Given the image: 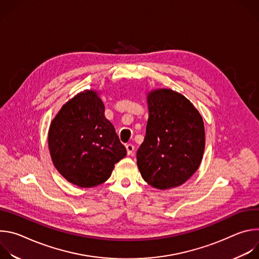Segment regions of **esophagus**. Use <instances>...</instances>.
<instances>
[{"instance_id": "obj_1", "label": "esophagus", "mask_w": 259, "mask_h": 259, "mask_svg": "<svg viewBox=\"0 0 259 259\" xmlns=\"http://www.w3.org/2000/svg\"><path fill=\"white\" fill-rule=\"evenodd\" d=\"M126 150L128 155H132L134 153V145L132 143H127L126 144Z\"/></svg>"}]
</instances>
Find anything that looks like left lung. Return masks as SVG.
<instances>
[{
    "instance_id": "left-lung-1",
    "label": "left lung",
    "mask_w": 259,
    "mask_h": 259,
    "mask_svg": "<svg viewBox=\"0 0 259 259\" xmlns=\"http://www.w3.org/2000/svg\"><path fill=\"white\" fill-rule=\"evenodd\" d=\"M149 120L136 154L142 178L159 190L176 188L199 168L205 129L198 109L183 95L159 89L147 96Z\"/></svg>"
}]
</instances>
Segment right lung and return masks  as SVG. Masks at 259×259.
Listing matches in <instances>:
<instances>
[{
  "label": "right lung",
  "mask_w": 259,
  "mask_h": 259,
  "mask_svg": "<svg viewBox=\"0 0 259 259\" xmlns=\"http://www.w3.org/2000/svg\"><path fill=\"white\" fill-rule=\"evenodd\" d=\"M52 162L70 183L91 188L107 180L126 155L115 127L104 117V104L87 90L67 101L48 133Z\"/></svg>",
  "instance_id": "1"
}]
</instances>
